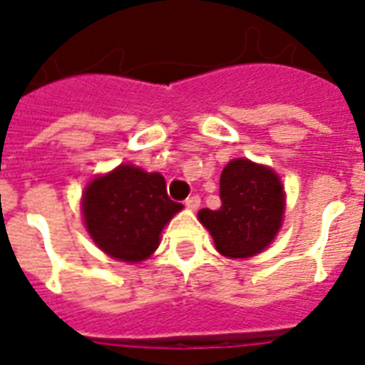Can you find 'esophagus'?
Masks as SVG:
<instances>
[{
  "mask_svg": "<svg viewBox=\"0 0 365 365\" xmlns=\"http://www.w3.org/2000/svg\"><path fill=\"white\" fill-rule=\"evenodd\" d=\"M185 206H187L189 210H197L200 206L199 195H191V197H187V199H185Z\"/></svg>",
  "mask_w": 365,
  "mask_h": 365,
  "instance_id": "34e87169",
  "label": "esophagus"
}]
</instances>
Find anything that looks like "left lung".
<instances>
[{
  "instance_id": "1",
  "label": "left lung",
  "mask_w": 365,
  "mask_h": 365,
  "mask_svg": "<svg viewBox=\"0 0 365 365\" xmlns=\"http://www.w3.org/2000/svg\"><path fill=\"white\" fill-rule=\"evenodd\" d=\"M220 199L217 210L199 212L217 252L231 259L261 254L282 225L286 199L277 172L248 159H233L220 178Z\"/></svg>"
}]
</instances>
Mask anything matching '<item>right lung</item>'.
<instances>
[{
  "label": "right lung",
  "mask_w": 365,
  "mask_h": 365,
  "mask_svg": "<svg viewBox=\"0 0 365 365\" xmlns=\"http://www.w3.org/2000/svg\"><path fill=\"white\" fill-rule=\"evenodd\" d=\"M81 208L85 227L102 252L138 263L157 250L160 231L183 206L168 199L159 172L119 165L88 183Z\"/></svg>",
  "instance_id": "1"
}]
</instances>
